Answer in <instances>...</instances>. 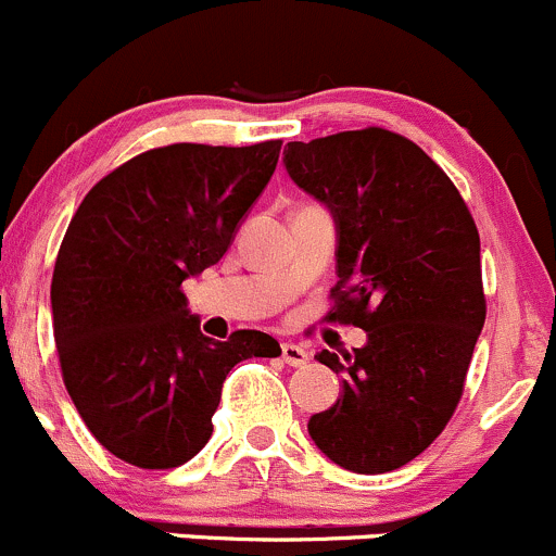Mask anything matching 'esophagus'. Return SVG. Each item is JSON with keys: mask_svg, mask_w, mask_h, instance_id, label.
Returning <instances> with one entry per match:
<instances>
[{"mask_svg": "<svg viewBox=\"0 0 556 556\" xmlns=\"http://www.w3.org/2000/svg\"><path fill=\"white\" fill-rule=\"evenodd\" d=\"M282 359L290 367H301L308 362V352L303 346H295V343H282Z\"/></svg>", "mask_w": 556, "mask_h": 556, "instance_id": "esophagus-1", "label": "esophagus"}]
</instances>
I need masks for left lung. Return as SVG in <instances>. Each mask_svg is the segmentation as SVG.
<instances>
[{
  "instance_id": "8db88e82",
  "label": "left lung",
  "mask_w": 556,
  "mask_h": 556,
  "mask_svg": "<svg viewBox=\"0 0 556 556\" xmlns=\"http://www.w3.org/2000/svg\"><path fill=\"white\" fill-rule=\"evenodd\" d=\"M285 167L336 215L325 319L367 332L362 349L314 356L343 391L308 434L343 469L394 471L442 434L464 396L488 314L477 224L445 170L383 127L293 140Z\"/></svg>"
}]
</instances>
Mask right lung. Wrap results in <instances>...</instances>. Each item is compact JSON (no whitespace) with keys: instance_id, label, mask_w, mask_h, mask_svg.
Returning <instances> with one entry per match:
<instances>
[{"instance_id":"1","label":"right lung","mask_w":556,"mask_h":556,"mask_svg":"<svg viewBox=\"0 0 556 556\" xmlns=\"http://www.w3.org/2000/svg\"><path fill=\"white\" fill-rule=\"evenodd\" d=\"M282 140L173 143L98 180L52 271V336L68 396L98 442L138 469H175L213 434L237 362L279 356L261 330L202 336L186 277L224 258L277 167Z\"/></svg>"}]
</instances>
